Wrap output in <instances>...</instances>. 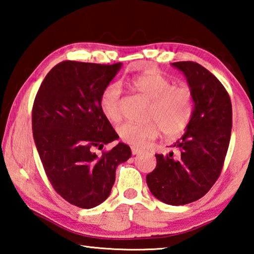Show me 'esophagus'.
Wrapping results in <instances>:
<instances>
[{
	"mask_svg": "<svg viewBox=\"0 0 254 254\" xmlns=\"http://www.w3.org/2000/svg\"><path fill=\"white\" fill-rule=\"evenodd\" d=\"M131 152H132V154H133V156H135V154H139V153H141V152H142V150H140L139 148L132 147V148H131Z\"/></svg>",
	"mask_w": 254,
	"mask_h": 254,
	"instance_id": "esophagus-1",
	"label": "esophagus"
}]
</instances>
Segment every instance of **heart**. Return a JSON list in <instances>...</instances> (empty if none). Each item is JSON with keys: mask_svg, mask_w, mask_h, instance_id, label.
<instances>
[{"mask_svg": "<svg viewBox=\"0 0 254 254\" xmlns=\"http://www.w3.org/2000/svg\"><path fill=\"white\" fill-rule=\"evenodd\" d=\"M135 91L150 101L147 123L127 122L118 127L123 142L142 147L162 131L168 137L177 136L188 127L195 112L194 93L187 86H174L168 77L150 71L132 81ZM100 107L103 115L112 123L122 119V88L119 83L107 85L101 94Z\"/></svg>", "mask_w": 254, "mask_h": 254, "instance_id": "1", "label": "heart"}]
</instances>
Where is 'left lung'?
<instances>
[{"label":"left lung","mask_w":254,"mask_h":254,"mask_svg":"<svg viewBox=\"0 0 254 254\" xmlns=\"http://www.w3.org/2000/svg\"><path fill=\"white\" fill-rule=\"evenodd\" d=\"M171 65L183 71L194 93V117L171 145L177 156L156 154L157 166L147 175V184L156 198L178 206L201 198L220 177L231 139L232 104L221 81L199 64Z\"/></svg>","instance_id":"1"}]
</instances>
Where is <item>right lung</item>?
<instances>
[{"mask_svg":"<svg viewBox=\"0 0 254 254\" xmlns=\"http://www.w3.org/2000/svg\"><path fill=\"white\" fill-rule=\"evenodd\" d=\"M121 67V63H59L34 98L33 139L46 175L55 190L77 207L103 203L117 167L131 157L130 147L122 142L101 156L95 152L119 139L102 113L100 98Z\"/></svg>","mask_w":254,"mask_h":254,"instance_id":"obj_1","label":"right lung"}]
</instances>
